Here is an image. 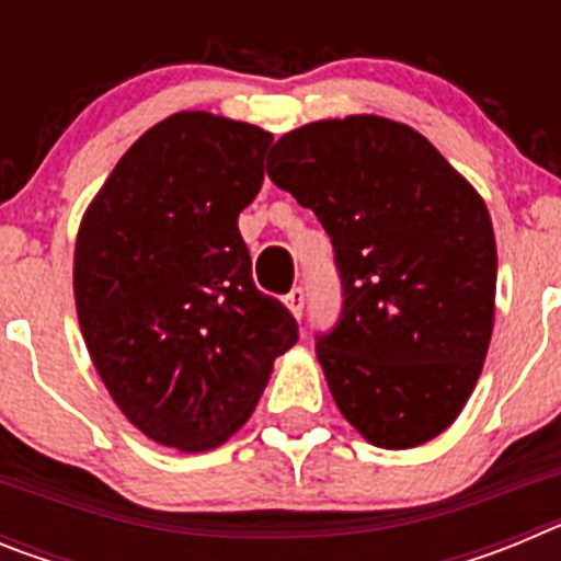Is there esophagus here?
Returning a JSON list of instances; mask_svg holds the SVG:
<instances>
[{
	"mask_svg": "<svg viewBox=\"0 0 561 561\" xmlns=\"http://www.w3.org/2000/svg\"><path fill=\"white\" fill-rule=\"evenodd\" d=\"M284 304L289 306L291 314H295L297 320H300V317H304V309H306V291H304V286H295V289H291L289 295L284 297Z\"/></svg>",
	"mask_w": 561,
	"mask_h": 561,
	"instance_id": "34e87169",
	"label": "esophagus"
}]
</instances>
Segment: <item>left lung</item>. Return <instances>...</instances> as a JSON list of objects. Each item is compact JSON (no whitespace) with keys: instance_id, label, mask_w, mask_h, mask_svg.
Masks as SVG:
<instances>
[{"instance_id":"obj_1","label":"left lung","mask_w":561,"mask_h":561,"mask_svg":"<svg viewBox=\"0 0 561 561\" xmlns=\"http://www.w3.org/2000/svg\"><path fill=\"white\" fill-rule=\"evenodd\" d=\"M270 180L334 244L342 311L317 359L345 419L381 449L427 444L478 385L494 325L489 210L404 123L354 114L284 134Z\"/></svg>"}]
</instances>
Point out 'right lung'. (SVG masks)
I'll return each mask as SVG.
<instances>
[{"mask_svg": "<svg viewBox=\"0 0 561 561\" xmlns=\"http://www.w3.org/2000/svg\"><path fill=\"white\" fill-rule=\"evenodd\" d=\"M272 134L176 112L108 173L76 241L83 340L114 404L162 447L205 453L236 433L297 342L257 291L238 213L264 182Z\"/></svg>", "mask_w": 561, "mask_h": 561, "instance_id": "obj_1", "label": "right lung"}]
</instances>
